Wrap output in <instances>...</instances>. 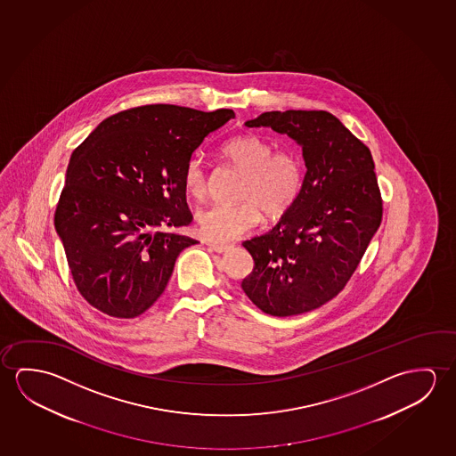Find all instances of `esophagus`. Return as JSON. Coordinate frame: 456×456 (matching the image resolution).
I'll return each mask as SVG.
<instances>
[{"instance_id": "obj_1", "label": "esophagus", "mask_w": 456, "mask_h": 456, "mask_svg": "<svg viewBox=\"0 0 456 456\" xmlns=\"http://www.w3.org/2000/svg\"><path fill=\"white\" fill-rule=\"evenodd\" d=\"M210 248H212L214 252L226 253L228 250H230V246H218V244H210Z\"/></svg>"}]
</instances>
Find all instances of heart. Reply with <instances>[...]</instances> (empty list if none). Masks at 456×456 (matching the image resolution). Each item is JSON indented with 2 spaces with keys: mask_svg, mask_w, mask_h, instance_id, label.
Wrapping results in <instances>:
<instances>
[{
  "mask_svg": "<svg viewBox=\"0 0 456 456\" xmlns=\"http://www.w3.org/2000/svg\"><path fill=\"white\" fill-rule=\"evenodd\" d=\"M271 141L258 134L230 139L222 149L224 159L244 173L239 204H209L196 212L201 236L212 242H232L260 222V209L279 217L295 204L303 188V163L297 152L275 151ZM183 187L193 198L208 191V171L203 159L191 157L182 173Z\"/></svg>",
  "mask_w": 456,
  "mask_h": 456,
  "instance_id": "obj_1",
  "label": "heart"
}]
</instances>
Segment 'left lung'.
Instances as JSON below:
<instances>
[{
  "instance_id": "obj_1",
  "label": "left lung",
  "mask_w": 456,
  "mask_h": 456,
  "mask_svg": "<svg viewBox=\"0 0 456 456\" xmlns=\"http://www.w3.org/2000/svg\"><path fill=\"white\" fill-rule=\"evenodd\" d=\"M303 149V188L271 232L246 240L255 268L242 289L258 309L289 317L333 299L352 277L382 222L374 159L326 110H273L247 120Z\"/></svg>"
}]
</instances>
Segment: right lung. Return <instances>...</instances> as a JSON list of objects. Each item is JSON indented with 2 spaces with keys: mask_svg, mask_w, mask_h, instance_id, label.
Returning <instances> with one entry per match:
<instances>
[{
  "mask_svg": "<svg viewBox=\"0 0 456 456\" xmlns=\"http://www.w3.org/2000/svg\"><path fill=\"white\" fill-rule=\"evenodd\" d=\"M234 117L173 104L102 120L74 151L55 230L80 295L110 317L144 314L167 289L179 253L196 244L183 167L204 138Z\"/></svg>",
  "mask_w": 456,
  "mask_h": 456,
  "instance_id": "1",
  "label": "right lung"
}]
</instances>
